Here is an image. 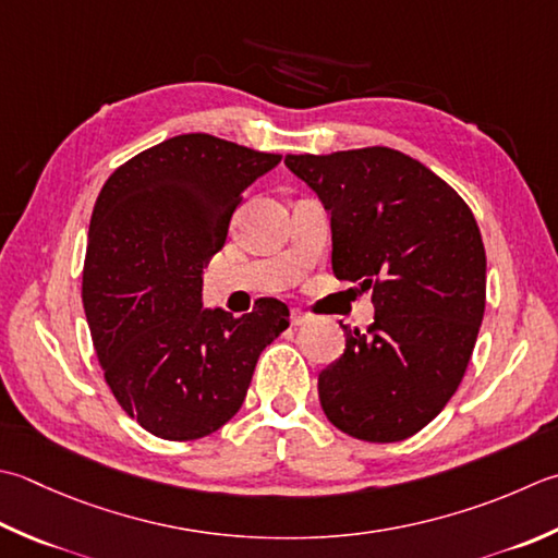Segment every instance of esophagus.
<instances>
[{
  "label": "esophagus",
  "instance_id": "obj_1",
  "mask_svg": "<svg viewBox=\"0 0 558 558\" xmlns=\"http://www.w3.org/2000/svg\"><path fill=\"white\" fill-rule=\"evenodd\" d=\"M312 322V314L310 312H302V310H292L290 312V324L292 326H302V324H310Z\"/></svg>",
  "mask_w": 558,
  "mask_h": 558
}]
</instances>
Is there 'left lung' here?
<instances>
[{
	"mask_svg": "<svg viewBox=\"0 0 558 558\" xmlns=\"http://www.w3.org/2000/svg\"><path fill=\"white\" fill-rule=\"evenodd\" d=\"M288 169L331 215L338 280L373 290L375 324L345 331L319 375L338 430L399 442L460 387L486 307V251L469 205L440 177L389 147L288 155Z\"/></svg>",
	"mask_w": 558,
	"mask_h": 558,
	"instance_id": "obj_1",
	"label": "left lung"
}]
</instances>
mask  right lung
I'll list each match as a JSON object with an SVG mask.
<instances>
[{
  "mask_svg": "<svg viewBox=\"0 0 558 558\" xmlns=\"http://www.w3.org/2000/svg\"><path fill=\"white\" fill-rule=\"evenodd\" d=\"M220 137L163 140L98 193L82 300L106 385L163 440H198L242 409L260 351L290 326L266 298L234 319L203 307V268L225 246L242 193L280 163Z\"/></svg>",
  "mask_w": 558,
  "mask_h": 558,
  "instance_id": "obj_1",
  "label": "right lung"
}]
</instances>
